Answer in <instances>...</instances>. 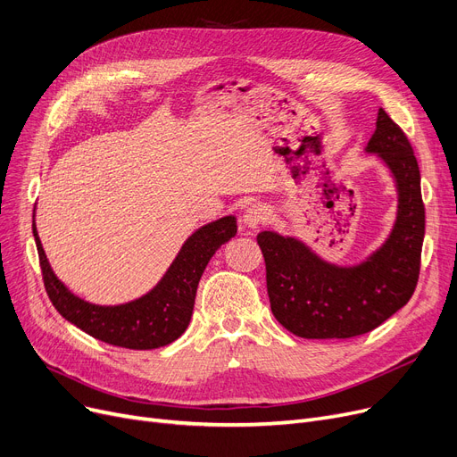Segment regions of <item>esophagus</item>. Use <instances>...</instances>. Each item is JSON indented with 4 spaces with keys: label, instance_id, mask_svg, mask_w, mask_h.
<instances>
[{
    "label": "esophagus",
    "instance_id": "34e87169",
    "mask_svg": "<svg viewBox=\"0 0 457 457\" xmlns=\"http://www.w3.org/2000/svg\"><path fill=\"white\" fill-rule=\"evenodd\" d=\"M264 220H266V208L262 204H251L249 208H245L242 217V221L247 228H256Z\"/></svg>",
    "mask_w": 457,
    "mask_h": 457
}]
</instances>
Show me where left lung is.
<instances>
[{
	"label": "left lung",
	"instance_id": "8db88e82",
	"mask_svg": "<svg viewBox=\"0 0 457 457\" xmlns=\"http://www.w3.org/2000/svg\"><path fill=\"white\" fill-rule=\"evenodd\" d=\"M364 150L386 165L398 191L396 221L379 249L355 266H338L294 236L273 230L256 236L266 260L271 312L295 337L364 335L407 305L417 288L426 215L415 152L383 110Z\"/></svg>",
	"mask_w": 457,
	"mask_h": 457
}]
</instances>
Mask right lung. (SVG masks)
<instances>
[{"label": "right lung", "instance_id": "1", "mask_svg": "<svg viewBox=\"0 0 457 457\" xmlns=\"http://www.w3.org/2000/svg\"><path fill=\"white\" fill-rule=\"evenodd\" d=\"M236 232L234 215H225L197 228L148 294L122 305L102 307L74 295L55 277L33 221L42 278L57 312L87 335L128 350H154L175 342L187 329L203 271L215 251Z\"/></svg>", "mask_w": 457, "mask_h": 457}]
</instances>
